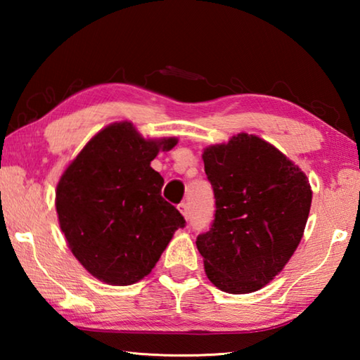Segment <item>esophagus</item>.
Here are the masks:
<instances>
[{"mask_svg": "<svg viewBox=\"0 0 360 360\" xmlns=\"http://www.w3.org/2000/svg\"><path fill=\"white\" fill-rule=\"evenodd\" d=\"M178 208L182 212V216H184L186 219H188V216H191V210H188V205L187 203H181Z\"/></svg>", "mask_w": 360, "mask_h": 360, "instance_id": "obj_1", "label": "esophagus"}]
</instances>
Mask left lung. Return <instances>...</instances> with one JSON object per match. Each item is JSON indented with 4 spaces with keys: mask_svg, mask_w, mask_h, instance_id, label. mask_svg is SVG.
Segmentation results:
<instances>
[{
    "mask_svg": "<svg viewBox=\"0 0 360 360\" xmlns=\"http://www.w3.org/2000/svg\"><path fill=\"white\" fill-rule=\"evenodd\" d=\"M216 211L197 236L210 281L229 294L270 283L302 240L311 188L300 168L264 139L241 133L203 152Z\"/></svg>",
    "mask_w": 360,
    "mask_h": 360,
    "instance_id": "obj_1",
    "label": "left lung"
}]
</instances>
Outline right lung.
<instances>
[{"mask_svg":"<svg viewBox=\"0 0 360 360\" xmlns=\"http://www.w3.org/2000/svg\"><path fill=\"white\" fill-rule=\"evenodd\" d=\"M174 138L146 141L129 122L106 127L66 168L57 187L60 229L71 252L95 278L129 285L149 275L173 233L186 227L162 197L150 168Z\"/></svg>","mask_w":360,"mask_h":360,"instance_id":"add662e5","label":"right lung"}]
</instances>
